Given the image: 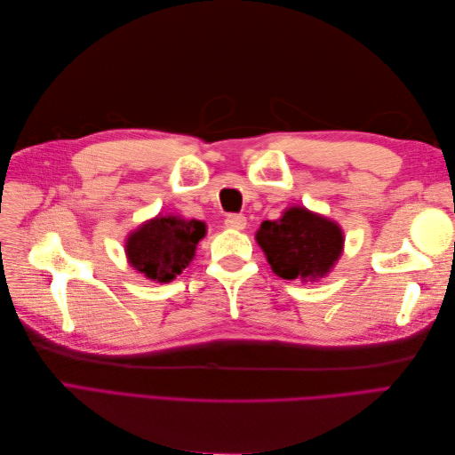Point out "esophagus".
Listing matches in <instances>:
<instances>
[{
    "label": "esophagus",
    "mask_w": 455,
    "mask_h": 455,
    "mask_svg": "<svg viewBox=\"0 0 455 455\" xmlns=\"http://www.w3.org/2000/svg\"><path fill=\"white\" fill-rule=\"evenodd\" d=\"M226 228L228 229H235V231H241L246 228V218L243 214H229L226 218Z\"/></svg>",
    "instance_id": "esophagus-1"
}]
</instances>
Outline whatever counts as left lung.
<instances>
[{
	"label": "left lung",
	"instance_id": "8db88e82",
	"mask_svg": "<svg viewBox=\"0 0 455 455\" xmlns=\"http://www.w3.org/2000/svg\"><path fill=\"white\" fill-rule=\"evenodd\" d=\"M256 241L271 269L288 281L326 277L343 251L341 228L306 206H291L279 220L261 222Z\"/></svg>",
	"mask_w": 455,
	"mask_h": 455
}]
</instances>
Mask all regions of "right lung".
Masks as SVG:
<instances>
[{"label": "right lung", "mask_w": 455, "mask_h": 455, "mask_svg": "<svg viewBox=\"0 0 455 455\" xmlns=\"http://www.w3.org/2000/svg\"><path fill=\"white\" fill-rule=\"evenodd\" d=\"M206 235L199 220L157 216L148 220L127 237L125 252L131 267L157 283H171L189 266L197 243Z\"/></svg>", "instance_id": "obj_1"}]
</instances>
